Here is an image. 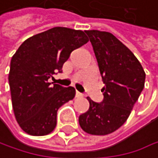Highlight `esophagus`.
Here are the masks:
<instances>
[{
	"label": "esophagus",
	"instance_id": "1",
	"mask_svg": "<svg viewBox=\"0 0 158 158\" xmlns=\"http://www.w3.org/2000/svg\"><path fill=\"white\" fill-rule=\"evenodd\" d=\"M76 97H77V98L83 97V94H81L80 92H77V93H76Z\"/></svg>",
	"mask_w": 158,
	"mask_h": 158
}]
</instances>
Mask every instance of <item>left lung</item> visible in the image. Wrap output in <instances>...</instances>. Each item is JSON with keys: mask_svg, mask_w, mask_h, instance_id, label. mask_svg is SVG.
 I'll return each instance as SVG.
<instances>
[{"mask_svg": "<svg viewBox=\"0 0 158 158\" xmlns=\"http://www.w3.org/2000/svg\"><path fill=\"white\" fill-rule=\"evenodd\" d=\"M92 42L105 87L104 101L90 97L89 110L81 115V129L92 135H107L128 119L144 87L145 72L132 52L112 33L85 30Z\"/></svg>", "mask_w": 158, "mask_h": 158, "instance_id": "8db88e82", "label": "left lung"}]
</instances>
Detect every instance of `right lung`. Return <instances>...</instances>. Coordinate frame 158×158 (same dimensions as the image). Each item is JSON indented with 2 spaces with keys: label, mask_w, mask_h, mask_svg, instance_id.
I'll return each mask as SVG.
<instances>
[{
  "label": "right lung",
  "mask_w": 158,
  "mask_h": 158,
  "mask_svg": "<svg viewBox=\"0 0 158 158\" xmlns=\"http://www.w3.org/2000/svg\"><path fill=\"white\" fill-rule=\"evenodd\" d=\"M89 41L84 31L55 27L27 39L11 60L9 85L15 119L27 134L43 136L56 126L57 110L75 97L73 87L48 82L75 49Z\"/></svg>",
  "instance_id": "1"
}]
</instances>
